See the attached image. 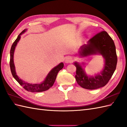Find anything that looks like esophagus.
<instances>
[{
	"instance_id": "34e87169",
	"label": "esophagus",
	"mask_w": 127,
	"mask_h": 127,
	"mask_svg": "<svg viewBox=\"0 0 127 127\" xmlns=\"http://www.w3.org/2000/svg\"><path fill=\"white\" fill-rule=\"evenodd\" d=\"M73 61V59L72 58V57H71V56H67V57L65 59V63H71Z\"/></svg>"
}]
</instances>
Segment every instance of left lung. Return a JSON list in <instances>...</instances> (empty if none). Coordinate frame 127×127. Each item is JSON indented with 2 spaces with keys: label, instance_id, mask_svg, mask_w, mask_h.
Here are the masks:
<instances>
[{
  "label": "left lung",
  "instance_id": "left-lung-1",
  "mask_svg": "<svg viewBox=\"0 0 127 127\" xmlns=\"http://www.w3.org/2000/svg\"><path fill=\"white\" fill-rule=\"evenodd\" d=\"M79 55L86 57L92 55H101L105 61L104 68L95 76L87 75L81 64L74 62L76 67V81L84 89L95 90L105 86L116 69L117 56L114 41L105 31L97 33L80 47ZM83 64H84L83 63Z\"/></svg>",
  "mask_w": 127,
  "mask_h": 127
}]
</instances>
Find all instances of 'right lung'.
I'll return each mask as SVG.
<instances>
[{"mask_svg": "<svg viewBox=\"0 0 127 127\" xmlns=\"http://www.w3.org/2000/svg\"><path fill=\"white\" fill-rule=\"evenodd\" d=\"M27 30V29H25L23 31H22V32L20 33V34L18 36L15 42H13V44L12 45V46H11L10 50V66L11 73H12V76L16 80V81H17L22 86H23L24 89L28 91L32 92H40L47 91V90H48L53 85V84H54L55 81L56 76H57L58 72L60 71L61 69H63L64 64L63 63H61L59 64L58 66L54 67V68L48 73V74L47 75V77L44 79V81L41 84H30L25 82V81L22 80L21 79L19 78L17 76V75L16 74L15 66L13 61V55L16 47L21 38V35H22L25 32H26Z\"/></svg>", "mask_w": 127, "mask_h": 127, "instance_id": "add662e5", "label": "right lung"}]
</instances>
